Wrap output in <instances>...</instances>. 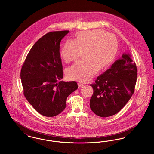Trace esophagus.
Returning <instances> with one entry per match:
<instances>
[{
  "label": "esophagus",
  "instance_id": "34e87169",
  "mask_svg": "<svg viewBox=\"0 0 154 154\" xmlns=\"http://www.w3.org/2000/svg\"><path fill=\"white\" fill-rule=\"evenodd\" d=\"M78 86H79V87H83V86H84V84H82V83H81V82H78Z\"/></svg>",
  "mask_w": 154,
  "mask_h": 154
}]
</instances>
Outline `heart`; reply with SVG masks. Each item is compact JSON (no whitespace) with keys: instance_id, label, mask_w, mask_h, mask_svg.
Returning <instances> with one entry per match:
<instances>
[{"instance_id":"b5f03b06","label":"heart","mask_w":154,"mask_h":154,"mask_svg":"<svg viewBox=\"0 0 154 154\" xmlns=\"http://www.w3.org/2000/svg\"><path fill=\"white\" fill-rule=\"evenodd\" d=\"M118 50V42L113 35L101 29L82 31L76 39L68 40L64 44L60 56L65 62L76 60L85 51L86 59L76 62L66 71L71 80L87 82L99 69L107 68L112 63Z\"/></svg>"}]
</instances>
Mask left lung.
Here are the masks:
<instances>
[{
	"label": "left lung",
	"instance_id": "left-lung-1",
	"mask_svg": "<svg viewBox=\"0 0 154 154\" xmlns=\"http://www.w3.org/2000/svg\"><path fill=\"white\" fill-rule=\"evenodd\" d=\"M137 77V67L131 55L123 54L90 85L94 89L89 104L91 110L101 117L116 114L131 98Z\"/></svg>",
	"mask_w": 154,
	"mask_h": 154
}]
</instances>
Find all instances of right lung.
<instances>
[{
    "label": "right lung",
    "instance_id": "add662e5",
    "mask_svg": "<svg viewBox=\"0 0 154 154\" xmlns=\"http://www.w3.org/2000/svg\"><path fill=\"white\" fill-rule=\"evenodd\" d=\"M69 30L51 32L37 40L22 65L23 94L37 111L54 117L65 109L67 97L78 88L75 81H62L63 67L59 48Z\"/></svg>",
    "mask_w": 154,
    "mask_h": 154
}]
</instances>
